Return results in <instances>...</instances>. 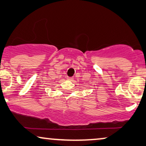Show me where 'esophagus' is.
I'll return each mask as SVG.
<instances>
[{"label": "esophagus", "mask_w": 146, "mask_h": 146, "mask_svg": "<svg viewBox=\"0 0 146 146\" xmlns=\"http://www.w3.org/2000/svg\"><path fill=\"white\" fill-rule=\"evenodd\" d=\"M67 79H68L69 81H72V80H73V77H67Z\"/></svg>", "instance_id": "1"}]
</instances>
